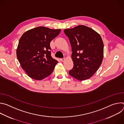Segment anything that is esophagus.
<instances>
[{
    "label": "esophagus",
    "instance_id": "obj_1",
    "mask_svg": "<svg viewBox=\"0 0 124 124\" xmlns=\"http://www.w3.org/2000/svg\"><path fill=\"white\" fill-rule=\"evenodd\" d=\"M65 58L64 57H63V58H61V59H60V60H61V61H64L65 60Z\"/></svg>",
    "mask_w": 124,
    "mask_h": 124
}]
</instances>
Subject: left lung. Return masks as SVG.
Segmentation results:
<instances>
[{
    "label": "left lung",
    "mask_w": 124,
    "mask_h": 124,
    "mask_svg": "<svg viewBox=\"0 0 124 124\" xmlns=\"http://www.w3.org/2000/svg\"><path fill=\"white\" fill-rule=\"evenodd\" d=\"M64 32L72 47L74 67L70 76L79 80L89 78L101 66L103 55V43L100 35L91 28L80 25Z\"/></svg>",
    "instance_id": "obj_1"
}]
</instances>
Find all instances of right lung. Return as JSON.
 <instances>
[{"mask_svg": "<svg viewBox=\"0 0 124 124\" xmlns=\"http://www.w3.org/2000/svg\"><path fill=\"white\" fill-rule=\"evenodd\" d=\"M60 31L40 26L25 32L21 37L16 56L30 78L41 80L52 73L58 61L51 56L50 43Z\"/></svg>", "mask_w": 124, "mask_h": 124, "instance_id": "1", "label": "right lung"}]
</instances>
